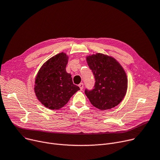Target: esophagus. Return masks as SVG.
<instances>
[{
  "label": "esophagus",
  "mask_w": 160,
  "mask_h": 160,
  "mask_svg": "<svg viewBox=\"0 0 160 160\" xmlns=\"http://www.w3.org/2000/svg\"><path fill=\"white\" fill-rule=\"evenodd\" d=\"M79 88H80V90H82V89H83V87H84V84H83V83H80L79 84Z\"/></svg>",
  "instance_id": "esophagus-1"
}]
</instances>
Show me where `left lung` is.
<instances>
[{"label":"left lung","mask_w":160,"mask_h":160,"mask_svg":"<svg viewBox=\"0 0 160 160\" xmlns=\"http://www.w3.org/2000/svg\"><path fill=\"white\" fill-rule=\"evenodd\" d=\"M87 61L95 81L93 89L84 91L91 104L101 110L117 106L128 88L124 68L113 58L100 53L87 57Z\"/></svg>","instance_id":"8db88e82"}]
</instances>
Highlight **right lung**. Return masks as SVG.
Masks as SVG:
<instances>
[{"label": "right lung", "instance_id": "1", "mask_svg": "<svg viewBox=\"0 0 160 160\" xmlns=\"http://www.w3.org/2000/svg\"><path fill=\"white\" fill-rule=\"evenodd\" d=\"M68 59L64 52L53 56L42 65L36 77V95L48 109H59L63 107L80 90L73 84L71 74L66 71Z\"/></svg>", "mask_w": 160, "mask_h": 160}]
</instances>
